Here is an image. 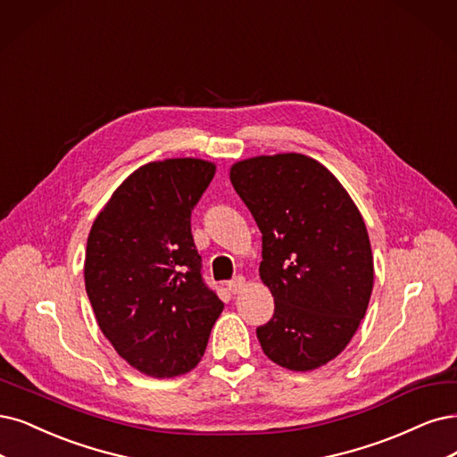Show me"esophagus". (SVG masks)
<instances>
[{"mask_svg": "<svg viewBox=\"0 0 457 457\" xmlns=\"http://www.w3.org/2000/svg\"><path fill=\"white\" fill-rule=\"evenodd\" d=\"M245 284H246L245 277H235L233 280L228 282V288H229L231 294H239L245 288Z\"/></svg>", "mask_w": 457, "mask_h": 457, "instance_id": "34e87169", "label": "esophagus"}]
</instances>
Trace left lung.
Listing matches in <instances>:
<instances>
[{
	"label": "left lung",
	"instance_id": "8db88e82",
	"mask_svg": "<svg viewBox=\"0 0 457 457\" xmlns=\"http://www.w3.org/2000/svg\"><path fill=\"white\" fill-rule=\"evenodd\" d=\"M235 192L262 231V282L275 314L256 329L265 356L312 370L346 348L369 307L375 267L367 228L322 163L286 152L233 163Z\"/></svg>",
	"mask_w": 457,
	"mask_h": 457
}]
</instances>
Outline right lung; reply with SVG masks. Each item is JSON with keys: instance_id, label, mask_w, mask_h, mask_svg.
<instances>
[{"instance_id": "right-lung-1", "label": "right lung", "mask_w": 457, "mask_h": 457, "mask_svg": "<svg viewBox=\"0 0 457 457\" xmlns=\"http://www.w3.org/2000/svg\"><path fill=\"white\" fill-rule=\"evenodd\" d=\"M214 173L197 158L150 162L118 186L88 235L84 284L99 329L148 377L192 370L224 311L203 282L190 228Z\"/></svg>"}]
</instances>
